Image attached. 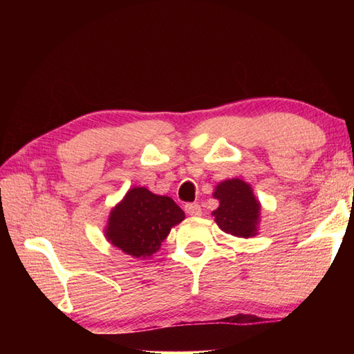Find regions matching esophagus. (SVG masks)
Here are the masks:
<instances>
[{
  "instance_id": "1",
  "label": "esophagus",
  "mask_w": 354,
  "mask_h": 354,
  "mask_svg": "<svg viewBox=\"0 0 354 354\" xmlns=\"http://www.w3.org/2000/svg\"><path fill=\"white\" fill-rule=\"evenodd\" d=\"M185 213L189 216H193V217H199V216H202V208L199 204H187Z\"/></svg>"
}]
</instances>
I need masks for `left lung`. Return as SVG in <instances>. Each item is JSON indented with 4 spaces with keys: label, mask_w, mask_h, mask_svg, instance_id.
<instances>
[{
    "label": "left lung",
    "mask_w": 354,
    "mask_h": 354,
    "mask_svg": "<svg viewBox=\"0 0 354 354\" xmlns=\"http://www.w3.org/2000/svg\"><path fill=\"white\" fill-rule=\"evenodd\" d=\"M213 198L219 201V207L212 214L223 232L240 239L259 234L261 204L251 184L239 178L225 179L216 185Z\"/></svg>",
    "instance_id": "left-lung-1"
}]
</instances>
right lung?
<instances>
[{"label": "right lung", "instance_id": "add662e5", "mask_svg": "<svg viewBox=\"0 0 354 354\" xmlns=\"http://www.w3.org/2000/svg\"><path fill=\"white\" fill-rule=\"evenodd\" d=\"M185 214L175 201L160 196L146 187H132L112 207L104 227V239L133 259H150L160 251L173 227Z\"/></svg>", "mask_w": 354, "mask_h": 354}]
</instances>
